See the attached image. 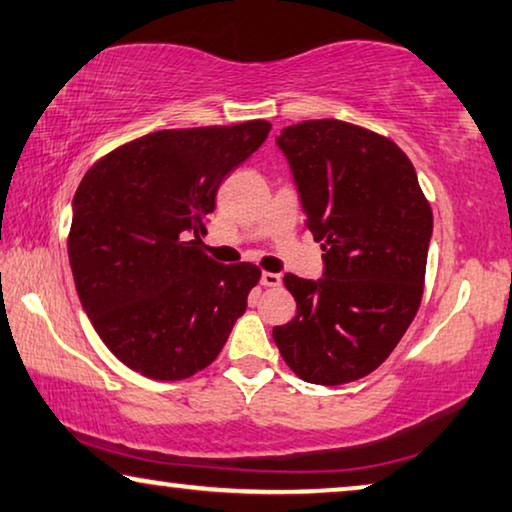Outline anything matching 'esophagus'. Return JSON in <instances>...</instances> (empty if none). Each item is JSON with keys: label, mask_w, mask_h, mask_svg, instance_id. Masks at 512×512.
Here are the masks:
<instances>
[{"label": "esophagus", "mask_w": 512, "mask_h": 512, "mask_svg": "<svg viewBox=\"0 0 512 512\" xmlns=\"http://www.w3.org/2000/svg\"><path fill=\"white\" fill-rule=\"evenodd\" d=\"M264 287H280L282 285V278L278 273H262V278H259Z\"/></svg>", "instance_id": "obj_1"}]
</instances>
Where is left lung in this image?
Returning a JSON list of instances; mask_svg holds the SVG:
<instances>
[{
  "instance_id": "obj_1",
  "label": "left lung",
  "mask_w": 512,
  "mask_h": 512,
  "mask_svg": "<svg viewBox=\"0 0 512 512\" xmlns=\"http://www.w3.org/2000/svg\"><path fill=\"white\" fill-rule=\"evenodd\" d=\"M323 278L285 275L296 316L273 328L289 369L344 385L383 364L419 310L433 212L399 145L342 120L280 132Z\"/></svg>"
}]
</instances>
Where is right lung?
Wrapping results in <instances>:
<instances>
[{"instance_id": "1", "label": "right lung", "mask_w": 512, "mask_h": 512, "mask_svg": "<svg viewBox=\"0 0 512 512\" xmlns=\"http://www.w3.org/2000/svg\"><path fill=\"white\" fill-rule=\"evenodd\" d=\"M271 125L164 129L97 161L72 200L68 255L81 307L129 369L182 380L209 367L259 282L202 253L216 191Z\"/></svg>"}]
</instances>
